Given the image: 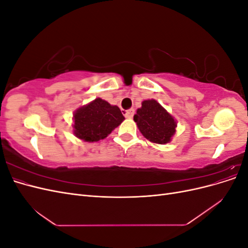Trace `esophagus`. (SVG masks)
Here are the masks:
<instances>
[{"label":"esophagus","mask_w":248,"mask_h":248,"mask_svg":"<svg viewBox=\"0 0 248 248\" xmlns=\"http://www.w3.org/2000/svg\"><path fill=\"white\" fill-rule=\"evenodd\" d=\"M134 115V109H128L125 111V118L127 119H131Z\"/></svg>","instance_id":"1"}]
</instances>
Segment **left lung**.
<instances>
[{
    "label": "left lung",
    "mask_w": 248,
    "mask_h": 248,
    "mask_svg": "<svg viewBox=\"0 0 248 248\" xmlns=\"http://www.w3.org/2000/svg\"><path fill=\"white\" fill-rule=\"evenodd\" d=\"M133 120L142 136L155 144H168L176 132L175 119L154 99L142 101Z\"/></svg>",
    "instance_id": "8db88e82"
}]
</instances>
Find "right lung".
<instances>
[{
    "mask_svg": "<svg viewBox=\"0 0 248 248\" xmlns=\"http://www.w3.org/2000/svg\"><path fill=\"white\" fill-rule=\"evenodd\" d=\"M124 119L117 106H110L108 101L96 98L74 112L73 132L84 141H98L106 139Z\"/></svg>",
    "mask_w": 248,
    "mask_h": 248,
    "instance_id": "obj_1",
    "label": "right lung"
}]
</instances>
